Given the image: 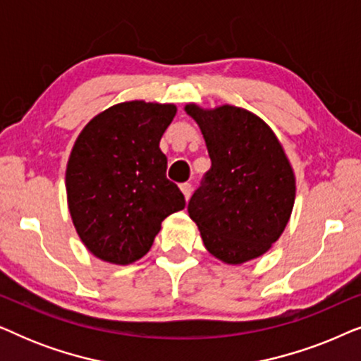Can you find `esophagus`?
I'll return each mask as SVG.
<instances>
[{"label":"esophagus","instance_id":"34e87169","mask_svg":"<svg viewBox=\"0 0 361 361\" xmlns=\"http://www.w3.org/2000/svg\"><path fill=\"white\" fill-rule=\"evenodd\" d=\"M180 192H182V195L185 197V200H189L190 192H192V185L189 184V182H184V184H180Z\"/></svg>","mask_w":361,"mask_h":361}]
</instances>
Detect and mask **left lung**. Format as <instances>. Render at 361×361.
I'll list each match as a JSON object with an SVG mask.
<instances>
[{
  "label": "left lung",
  "instance_id": "8db88e82",
  "mask_svg": "<svg viewBox=\"0 0 361 361\" xmlns=\"http://www.w3.org/2000/svg\"><path fill=\"white\" fill-rule=\"evenodd\" d=\"M184 110L199 125L212 167L187 205L207 251L225 264L268 253L289 224L295 176L274 131L245 108Z\"/></svg>",
  "mask_w": 361,
  "mask_h": 361
}]
</instances>
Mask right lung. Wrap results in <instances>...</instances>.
Masks as SVG:
<instances>
[{"label": "right lung", "instance_id": "add662e5", "mask_svg": "<svg viewBox=\"0 0 361 361\" xmlns=\"http://www.w3.org/2000/svg\"><path fill=\"white\" fill-rule=\"evenodd\" d=\"M174 103H116L83 126L67 161L72 224L85 248L111 264H131L152 246L166 216L185 207L166 177L161 137Z\"/></svg>", "mask_w": 361, "mask_h": 361}]
</instances>
